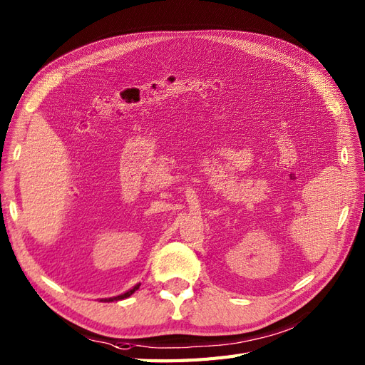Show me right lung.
<instances>
[{
  "instance_id": "obj_1",
  "label": "right lung",
  "mask_w": 365,
  "mask_h": 365,
  "mask_svg": "<svg viewBox=\"0 0 365 365\" xmlns=\"http://www.w3.org/2000/svg\"><path fill=\"white\" fill-rule=\"evenodd\" d=\"M139 288V285H136L133 289H130V291H127V292H124V294H121V296H118V297H112V299H104L103 302H113V300H123V299H125V297H130L132 294L136 291Z\"/></svg>"
}]
</instances>
